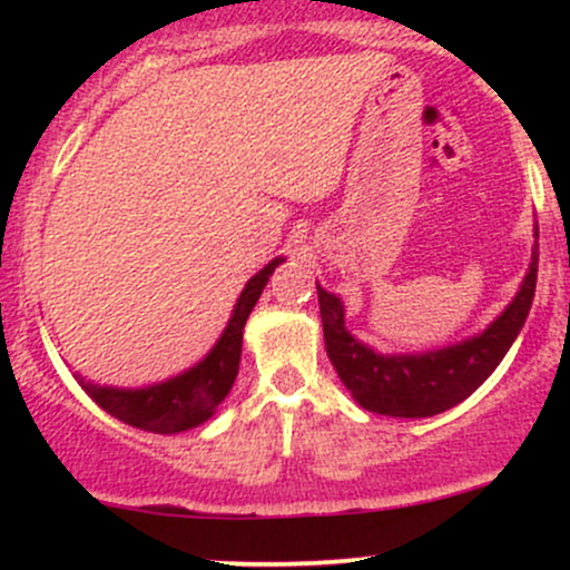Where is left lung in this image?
Returning <instances> with one entry per match:
<instances>
[{
    "label": "left lung",
    "instance_id": "obj_1",
    "mask_svg": "<svg viewBox=\"0 0 570 570\" xmlns=\"http://www.w3.org/2000/svg\"><path fill=\"white\" fill-rule=\"evenodd\" d=\"M539 248V246H535ZM539 273V252H533L528 276L512 305L482 335L442 351L417 356H381L345 330L343 303L335 294L318 289L326 356L335 364L340 381L364 410L391 417H429L455 407L472 396L490 372L507 356L531 311Z\"/></svg>",
    "mask_w": 570,
    "mask_h": 570
}]
</instances>
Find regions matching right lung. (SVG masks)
Listing matches in <instances>:
<instances>
[{
	"instance_id": "1",
	"label": "right lung",
	"mask_w": 570,
	"mask_h": 570,
	"mask_svg": "<svg viewBox=\"0 0 570 570\" xmlns=\"http://www.w3.org/2000/svg\"><path fill=\"white\" fill-rule=\"evenodd\" d=\"M284 263V259H273L263 271L257 273L240 292L238 303H235L233 318L227 324L225 335L214 345L212 353L198 364V367L187 370L185 375L174 377L160 385H149V389H107V385L85 383L80 385L88 391L101 410L115 415L117 421L128 423L134 429L155 431V434H176L193 426H200L203 421L214 415V410L225 402L230 394L235 375H238L240 362V343H244V326L252 307L257 305L259 294H263L267 278L273 271Z\"/></svg>"
}]
</instances>
